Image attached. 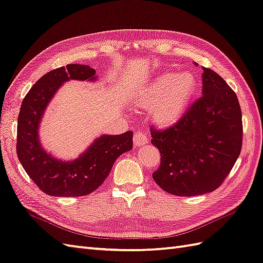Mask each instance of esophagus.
I'll list each match as a JSON object with an SVG mask.
<instances>
[{"instance_id": "1", "label": "esophagus", "mask_w": 263, "mask_h": 263, "mask_svg": "<svg viewBox=\"0 0 263 263\" xmlns=\"http://www.w3.org/2000/svg\"><path fill=\"white\" fill-rule=\"evenodd\" d=\"M133 140H134V145L136 147L144 146L145 144H147L148 136H147V134L144 133L143 130H137L136 133L134 134Z\"/></svg>"}]
</instances>
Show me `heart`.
<instances>
[{
  "mask_svg": "<svg viewBox=\"0 0 263 263\" xmlns=\"http://www.w3.org/2000/svg\"><path fill=\"white\" fill-rule=\"evenodd\" d=\"M196 86L197 81L190 73L162 75L144 91L140 105L151 109V115L157 124H174L186 110Z\"/></svg>",
  "mask_w": 263,
  "mask_h": 263,
  "instance_id": "obj_1",
  "label": "heart"
}]
</instances>
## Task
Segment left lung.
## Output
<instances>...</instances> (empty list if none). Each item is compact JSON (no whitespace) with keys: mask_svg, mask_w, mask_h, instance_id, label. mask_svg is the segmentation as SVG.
<instances>
[{"mask_svg":"<svg viewBox=\"0 0 263 263\" xmlns=\"http://www.w3.org/2000/svg\"><path fill=\"white\" fill-rule=\"evenodd\" d=\"M202 96L166 129L151 127L160 153L153 178L166 193L198 196L216 190L235 166L242 147V115L235 91L203 67Z\"/></svg>","mask_w":263,"mask_h":263,"instance_id":"left-lung-1","label":"left lung"}]
</instances>
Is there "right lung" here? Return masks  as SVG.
Instances as JSON below:
<instances>
[{"mask_svg":"<svg viewBox=\"0 0 263 263\" xmlns=\"http://www.w3.org/2000/svg\"><path fill=\"white\" fill-rule=\"evenodd\" d=\"M95 69L68 64L46 73L24 97L17 119L16 153L26 174L43 193L54 197H81L95 191L107 178L120 155L133 148V132L103 135L73 161H61L41 147L39 125L48 103L69 80L95 81Z\"/></svg>","mask_w":263,"mask_h":263,"instance_id":"right-lung-1","label":"right lung"}]
</instances>
